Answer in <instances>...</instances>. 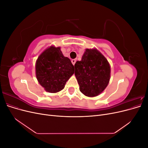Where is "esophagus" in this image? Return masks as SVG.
I'll return each instance as SVG.
<instances>
[{
    "instance_id": "1",
    "label": "esophagus",
    "mask_w": 148,
    "mask_h": 148,
    "mask_svg": "<svg viewBox=\"0 0 148 148\" xmlns=\"http://www.w3.org/2000/svg\"><path fill=\"white\" fill-rule=\"evenodd\" d=\"M76 61H77V60H76V59H72V60H71V63H72V64L74 65H75V64L76 63Z\"/></svg>"
}]
</instances>
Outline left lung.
<instances>
[{
  "label": "left lung",
  "mask_w": 148,
  "mask_h": 148,
  "mask_svg": "<svg viewBox=\"0 0 148 148\" xmlns=\"http://www.w3.org/2000/svg\"><path fill=\"white\" fill-rule=\"evenodd\" d=\"M75 69L79 91L85 96L99 95L109 84L110 65L105 57L96 49H86L82 60L76 62Z\"/></svg>",
  "instance_id": "obj_1"
}]
</instances>
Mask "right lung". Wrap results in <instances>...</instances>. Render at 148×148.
Returning <instances> with one entry per match:
<instances>
[{
  "label": "right lung",
  "instance_id": "right-lung-1",
  "mask_svg": "<svg viewBox=\"0 0 148 148\" xmlns=\"http://www.w3.org/2000/svg\"><path fill=\"white\" fill-rule=\"evenodd\" d=\"M74 73V66L64 57L60 47L51 46L39 56L36 63V75L39 84L49 92L62 90Z\"/></svg>",
  "mask_w": 148,
  "mask_h": 148
}]
</instances>
